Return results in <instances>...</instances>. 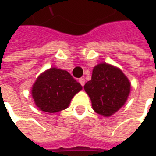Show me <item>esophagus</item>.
Returning <instances> with one entry per match:
<instances>
[{"label": "esophagus", "mask_w": 156, "mask_h": 156, "mask_svg": "<svg viewBox=\"0 0 156 156\" xmlns=\"http://www.w3.org/2000/svg\"><path fill=\"white\" fill-rule=\"evenodd\" d=\"M78 81H79V83L81 84V86H82V87H84V85H85V82H86V81H85V78H79V80H78Z\"/></svg>", "instance_id": "esophagus-1"}]
</instances>
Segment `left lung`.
<instances>
[{
	"instance_id": "obj_1",
	"label": "left lung",
	"mask_w": 156,
	"mask_h": 156,
	"mask_svg": "<svg viewBox=\"0 0 156 156\" xmlns=\"http://www.w3.org/2000/svg\"><path fill=\"white\" fill-rule=\"evenodd\" d=\"M130 88L131 84L122 70L107 63L97 65L91 80L84 86L93 109L103 116L112 115L125 105Z\"/></svg>"
}]
</instances>
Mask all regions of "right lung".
Here are the masks:
<instances>
[{
  "label": "right lung",
  "mask_w": 156,
  "mask_h": 156,
  "mask_svg": "<svg viewBox=\"0 0 156 156\" xmlns=\"http://www.w3.org/2000/svg\"><path fill=\"white\" fill-rule=\"evenodd\" d=\"M82 86L66 70L51 68L41 74L31 88L36 106L41 111L56 113L66 109Z\"/></svg>",
  "instance_id": "add662e5"
}]
</instances>
